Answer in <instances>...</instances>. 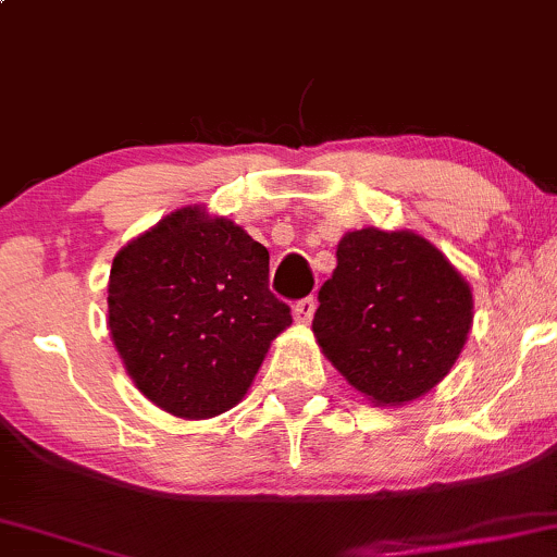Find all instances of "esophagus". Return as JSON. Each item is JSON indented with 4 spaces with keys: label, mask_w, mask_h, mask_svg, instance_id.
Segmentation results:
<instances>
[{
    "label": "esophagus",
    "mask_w": 557,
    "mask_h": 557,
    "mask_svg": "<svg viewBox=\"0 0 557 557\" xmlns=\"http://www.w3.org/2000/svg\"><path fill=\"white\" fill-rule=\"evenodd\" d=\"M313 311H317V300L304 298V300H298L296 306H293V319H296V324L306 326L308 321L313 319Z\"/></svg>",
    "instance_id": "esophagus-1"
}]
</instances>
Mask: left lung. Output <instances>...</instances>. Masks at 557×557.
I'll use <instances>...</instances> for the list:
<instances>
[{"label":"left lung","instance_id":"8db88e82","mask_svg":"<svg viewBox=\"0 0 557 557\" xmlns=\"http://www.w3.org/2000/svg\"><path fill=\"white\" fill-rule=\"evenodd\" d=\"M472 306L470 283L431 240L360 227L337 244L311 330L347 384L373 405L399 407L448 376Z\"/></svg>","mask_w":557,"mask_h":557}]
</instances>
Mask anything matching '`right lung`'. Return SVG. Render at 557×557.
Segmentation results:
<instances>
[{"label": "right lung", "mask_w": 557, "mask_h": 557, "mask_svg": "<svg viewBox=\"0 0 557 557\" xmlns=\"http://www.w3.org/2000/svg\"><path fill=\"white\" fill-rule=\"evenodd\" d=\"M267 283L270 251L202 205L132 238L111 264L109 332L134 386L184 420L236 407L293 324Z\"/></svg>", "instance_id": "right-lung-1"}]
</instances>
